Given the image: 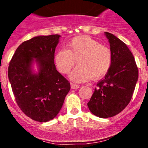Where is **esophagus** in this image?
Listing matches in <instances>:
<instances>
[{"mask_svg":"<svg viewBox=\"0 0 148 148\" xmlns=\"http://www.w3.org/2000/svg\"><path fill=\"white\" fill-rule=\"evenodd\" d=\"M71 88L74 90L78 89V88H79V85H76L75 84H73V83H71Z\"/></svg>","mask_w":148,"mask_h":148,"instance_id":"34e87169","label":"esophagus"}]
</instances>
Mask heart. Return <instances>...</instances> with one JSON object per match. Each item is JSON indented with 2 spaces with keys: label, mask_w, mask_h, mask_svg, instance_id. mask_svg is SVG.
<instances>
[{
  "label": "heart",
  "mask_w": 148,
  "mask_h": 148,
  "mask_svg": "<svg viewBox=\"0 0 148 148\" xmlns=\"http://www.w3.org/2000/svg\"><path fill=\"white\" fill-rule=\"evenodd\" d=\"M54 60L62 74H68L77 60L79 65L70 73L69 78L75 82L82 83L91 78L99 79L106 75L111 67L112 53L108 47L97 40L82 35L67 42V49L58 51Z\"/></svg>",
  "instance_id": "obj_1"
}]
</instances>
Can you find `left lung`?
I'll use <instances>...</instances> for the list:
<instances>
[{
	"label": "left lung",
	"instance_id": "obj_1",
	"mask_svg": "<svg viewBox=\"0 0 148 148\" xmlns=\"http://www.w3.org/2000/svg\"><path fill=\"white\" fill-rule=\"evenodd\" d=\"M112 53V64L104 79L97 84L88 106L92 114L111 118L130 102L138 78L135 59L127 46L113 34L105 32Z\"/></svg>",
	"mask_w": 148,
	"mask_h": 148
}]
</instances>
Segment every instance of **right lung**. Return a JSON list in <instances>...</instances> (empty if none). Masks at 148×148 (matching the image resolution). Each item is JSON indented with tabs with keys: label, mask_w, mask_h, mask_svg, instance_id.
I'll list each match as a JSON object with an SVG mask.
<instances>
[{
	"label": "right lung",
	"mask_w": 148,
	"mask_h": 148,
	"mask_svg": "<svg viewBox=\"0 0 148 148\" xmlns=\"http://www.w3.org/2000/svg\"><path fill=\"white\" fill-rule=\"evenodd\" d=\"M60 35L37 36L18 46L10 60L8 78L16 103L28 117L48 122L59 113L70 84L56 68L54 53ZM34 62L38 72H33Z\"/></svg>",
	"instance_id": "1"
}]
</instances>
